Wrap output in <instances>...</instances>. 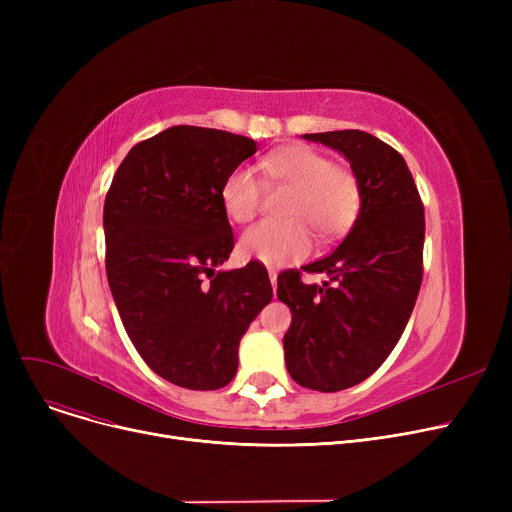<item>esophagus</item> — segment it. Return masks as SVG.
I'll use <instances>...</instances> for the list:
<instances>
[{
	"label": "esophagus",
	"instance_id": "obj_1",
	"mask_svg": "<svg viewBox=\"0 0 512 512\" xmlns=\"http://www.w3.org/2000/svg\"><path fill=\"white\" fill-rule=\"evenodd\" d=\"M270 280H272V286H274V290H276V284H278V272H276V270H272V267H270Z\"/></svg>",
	"mask_w": 512,
	"mask_h": 512
}]
</instances>
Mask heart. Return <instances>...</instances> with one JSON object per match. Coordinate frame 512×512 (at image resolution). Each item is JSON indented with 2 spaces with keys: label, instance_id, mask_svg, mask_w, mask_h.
Here are the masks:
<instances>
[{
  "label": "heart",
  "instance_id": "1",
  "mask_svg": "<svg viewBox=\"0 0 512 512\" xmlns=\"http://www.w3.org/2000/svg\"><path fill=\"white\" fill-rule=\"evenodd\" d=\"M265 178L290 188L286 222H263L242 234L240 251L267 265L301 261L313 247V228L334 238L353 226L361 209L357 174L309 145H288L261 161ZM222 205L236 224H249L261 209V186L249 170H234L222 184Z\"/></svg>",
  "mask_w": 512,
  "mask_h": 512
}]
</instances>
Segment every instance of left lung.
Returning <instances> with one entry per match:
<instances>
[{
    "instance_id": "left-lung-1",
    "label": "left lung",
    "mask_w": 512,
    "mask_h": 512,
    "mask_svg": "<svg viewBox=\"0 0 512 512\" xmlns=\"http://www.w3.org/2000/svg\"><path fill=\"white\" fill-rule=\"evenodd\" d=\"M344 153L361 184L353 230L330 255L305 267L328 273L321 287L300 270L278 276V299L292 311L284 334L290 378L299 386L338 392L378 369L407 328L423 280L425 215L407 161L363 130L303 134Z\"/></svg>"
}]
</instances>
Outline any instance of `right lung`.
<instances>
[{
  "label": "right lung",
  "instance_id": "obj_1",
  "mask_svg": "<svg viewBox=\"0 0 512 512\" xmlns=\"http://www.w3.org/2000/svg\"><path fill=\"white\" fill-rule=\"evenodd\" d=\"M255 151L240 134L172 126L128 151L105 195V272L124 330L188 390L232 382L240 338L274 297L257 261L215 272L234 249L222 184Z\"/></svg>",
  "mask_w": 512,
  "mask_h": 512
}]
</instances>
